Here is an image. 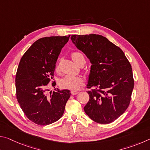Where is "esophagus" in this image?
<instances>
[{
	"label": "esophagus",
	"instance_id": "1",
	"mask_svg": "<svg viewBox=\"0 0 150 150\" xmlns=\"http://www.w3.org/2000/svg\"><path fill=\"white\" fill-rule=\"evenodd\" d=\"M71 94L73 95H77V94H78L79 93V92L78 91H71Z\"/></svg>",
	"mask_w": 150,
	"mask_h": 150
}]
</instances>
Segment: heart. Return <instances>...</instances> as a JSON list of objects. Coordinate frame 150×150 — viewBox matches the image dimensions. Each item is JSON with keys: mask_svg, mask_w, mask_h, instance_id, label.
<instances>
[{"mask_svg": "<svg viewBox=\"0 0 150 150\" xmlns=\"http://www.w3.org/2000/svg\"><path fill=\"white\" fill-rule=\"evenodd\" d=\"M71 57L74 62L79 64L82 60H85L84 55L81 52H74L71 54ZM60 85L63 88L70 90H77L83 85V81L79 76L66 75L60 81Z\"/></svg>", "mask_w": 150, "mask_h": 150, "instance_id": "b5f03b06", "label": "heart"}]
</instances>
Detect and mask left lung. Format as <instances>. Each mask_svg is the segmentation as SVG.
<instances>
[{"mask_svg":"<svg viewBox=\"0 0 150 150\" xmlns=\"http://www.w3.org/2000/svg\"><path fill=\"white\" fill-rule=\"evenodd\" d=\"M72 42L91 63L85 113L96 122L109 124L128 108L134 88L131 65L120 47L98 34L72 35Z\"/></svg>","mask_w":150,"mask_h":150,"instance_id":"1","label":"left lung"}]
</instances>
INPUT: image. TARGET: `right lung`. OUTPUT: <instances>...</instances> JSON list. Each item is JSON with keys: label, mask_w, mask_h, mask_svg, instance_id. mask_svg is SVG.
Wrapping results in <instances>:
<instances>
[{"label": "right lung", "mask_w": 150, "mask_h": 150, "mask_svg": "<svg viewBox=\"0 0 150 150\" xmlns=\"http://www.w3.org/2000/svg\"><path fill=\"white\" fill-rule=\"evenodd\" d=\"M69 37L38 40L25 52L18 67L15 80L17 100L27 118L38 125H49L61 118L70 97L69 90L57 88L48 96L45 89L54 77L58 56Z\"/></svg>", "instance_id": "1"}]
</instances>
